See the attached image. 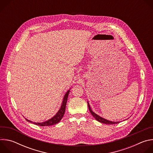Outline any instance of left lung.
Segmentation results:
<instances>
[{"mask_svg":"<svg viewBox=\"0 0 153 153\" xmlns=\"http://www.w3.org/2000/svg\"><path fill=\"white\" fill-rule=\"evenodd\" d=\"M88 102V108H89V110L91 113V114L93 115V116L96 119V120H97L98 122H100V123H105V124H116V123H119L120 122H114V121H110V120H108L107 119H105L100 116H99V115H97V114H96L93 111V110H91V108L90 107V103Z\"/></svg>","mask_w":153,"mask_h":153,"instance_id":"8db88e82","label":"left lung"}]
</instances>
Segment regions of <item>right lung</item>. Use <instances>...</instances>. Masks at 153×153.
<instances>
[{
  "instance_id": "add662e5",
  "label": "right lung",
  "mask_w": 153,
  "mask_h": 153,
  "mask_svg": "<svg viewBox=\"0 0 153 153\" xmlns=\"http://www.w3.org/2000/svg\"><path fill=\"white\" fill-rule=\"evenodd\" d=\"M71 88L67 91V92L65 93L62 102V105L60 106V108L59 110V111H57V113L51 119H48V120H46L45 122H33L25 118V119L28 121L30 122L31 123H33L36 125L38 126H51V125H56L57 123H59L61 119H62L64 114H65V108H66V105H67V99H68V97L69 95V93L70 91Z\"/></svg>"
}]
</instances>
